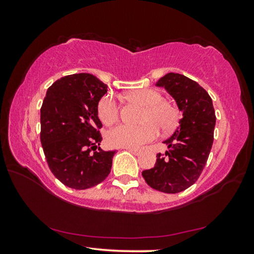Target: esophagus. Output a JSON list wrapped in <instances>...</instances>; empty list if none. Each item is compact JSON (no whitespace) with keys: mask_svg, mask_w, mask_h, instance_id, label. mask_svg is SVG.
Listing matches in <instances>:
<instances>
[{"mask_svg":"<svg viewBox=\"0 0 254 254\" xmlns=\"http://www.w3.org/2000/svg\"><path fill=\"white\" fill-rule=\"evenodd\" d=\"M126 150H127V151H130L131 153H133V154H135V156H137V154H140V150H137V149H133V148H124Z\"/></svg>","mask_w":254,"mask_h":254,"instance_id":"1","label":"esophagus"}]
</instances>
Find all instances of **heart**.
<instances>
[{"label":"heart","mask_w":254,"mask_h":254,"mask_svg":"<svg viewBox=\"0 0 254 254\" xmlns=\"http://www.w3.org/2000/svg\"><path fill=\"white\" fill-rule=\"evenodd\" d=\"M127 100L143 105L140 126H121L112 128L106 134L111 147L139 149L158 136L159 128L170 132L177 127L179 111L174 104L162 100L161 93L152 88L133 89L127 94ZM97 114L105 126H112L120 118V107L111 95L103 96L97 105Z\"/></svg>","instance_id":"1"}]
</instances>
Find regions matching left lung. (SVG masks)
Wrapping results in <instances>:
<instances>
[{"mask_svg": "<svg viewBox=\"0 0 254 254\" xmlns=\"http://www.w3.org/2000/svg\"><path fill=\"white\" fill-rule=\"evenodd\" d=\"M156 85L175 98L183 118L174 134L163 141L168 151L158 153L156 165L143 170L142 176L156 190L177 194L199 178L213 145L216 117L212 98L195 80L169 72Z\"/></svg>", "mask_w": 254, "mask_h": 254, "instance_id": "1", "label": "left lung"}]
</instances>
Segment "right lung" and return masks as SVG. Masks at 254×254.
I'll return each mask as SVG.
<instances>
[{"label": "right lung", "instance_id": "add662e5", "mask_svg": "<svg viewBox=\"0 0 254 254\" xmlns=\"http://www.w3.org/2000/svg\"><path fill=\"white\" fill-rule=\"evenodd\" d=\"M106 92L107 85L85 72L62 77L47 91L40 110L41 145L51 173L69 188L94 187L111 173L115 151L98 147L97 105Z\"/></svg>", "mask_w": 254, "mask_h": 254}]
</instances>
